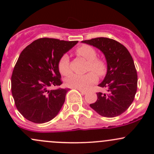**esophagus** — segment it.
<instances>
[{"label":"esophagus","instance_id":"obj_1","mask_svg":"<svg viewBox=\"0 0 154 154\" xmlns=\"http://www.w3.org/2000/svg\"><path fill=\"white\" fill-rule=\"evenodd\" d=\"M77 90H78L79 91H80V93H81L82 94H86V91H84V90H82V89H78V88H77Z\"/></svg>","mask_w":154,"mask_h":154}]
</instances>
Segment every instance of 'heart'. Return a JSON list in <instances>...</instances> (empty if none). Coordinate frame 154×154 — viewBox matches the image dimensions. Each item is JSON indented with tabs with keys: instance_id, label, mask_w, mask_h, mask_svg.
<instances>
[{
	"instance_id": "obj_1",
	"label": "heart",
	"mask_w": 154,
	"mask_h": 154,
	"mask_svg": "<svg viewBox=\"0 0 154 154\" xmlns=\"http://www.w3.org/2000/svg\"><path fill=\"white\" fill-rule=\"evenodd\" d=\"M75 54L88 61L87 71L93 72H88L85 75L72 74L67 78L66 85L70 88L86 90L97 82V77L96 73L100 77L106 74V63L103 59L97 57V51L88 45H83L77 48L75 50ZM58 68L63 75L67 76L70 74L69 57L67 54H63L61 57L58 63Z\"/></svg>"
}]
</instances>
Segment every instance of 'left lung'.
<instances>
[{
  "mask_svg": "<svg viewBox=\"0 0 154 154\" xmlns=\"http://www.w3.org/2000/svg\"><path fill=\"white\" fill-rule=\"evenodd\" d=\"M82 42L100 49L107 63L106 75L98 85L107 92H97V100L90 106L103 117L120 116L133 103L137 91L138 76L131 54L123 45L112 38L99 37Z\"/></svg>",
  "mask_w": 154,
  "mask_h": 154,
  "instance_id": "left-lung-1",
  "label": "left lung"
}]
</instances>
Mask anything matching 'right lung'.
Instances as JSON below:
<instances>
[{
    "mask_svg": "<svg viewBox=\"0 0 154 154\" xmlns=\"http://www.w3.org/2000/svg\"><path fill=\"white\" fill-rule=\"evenodd\" d=\"M77 42L41 38L21 51L12 71L11 90L17 109L29 122L45 123L61 109L69 89L50 88L63 83L59 61Z\"/></svg>",
    "mask_w": 154,
    "mask_h": 154,
    "instance_id": "1",
    "label": "right lung"
}]
</instances>
